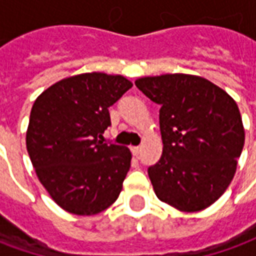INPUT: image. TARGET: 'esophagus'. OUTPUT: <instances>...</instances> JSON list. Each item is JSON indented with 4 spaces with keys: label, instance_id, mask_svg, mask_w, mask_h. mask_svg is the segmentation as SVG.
Listing matches in <instances>:
<instances>
[{
    "label": "esophagus",
    "instance_id": "34e87169",
    "mask_svg": "<svg viewBox=\"0 0 256 256\" xmlns=\"http://www.w3.org/2000/svg\"><path fill=\"white\" fill-rule=\"evenodd\" d=\"M132 152H133L134 156H138L141 154V146H133L132 148Z\"/></svg>",
    "mask_w": 256,
    "mask_h": 256
}]
</instances>
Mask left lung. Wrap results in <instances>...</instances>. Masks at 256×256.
<instances>
[{
  "label": "left lung",
  "instance_id": "obj_1",
  "mask_svg": "<svg viewBox=\"0 0 256 256\" xmlns=\"http://www.w3.org/2000/svg\"><path fill=\"white\" fill-rule=\"evenodd\" d=\"M136 86L160 106L163 154L148 167L156 196L181 211L207 208L229 186L244 146L236 101L188 74L140 78Z\"/></svg>",
  "mask_w": 256,
  "mask_h": 256
}]
</instances>
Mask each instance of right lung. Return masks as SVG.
<instances>
[{
    "label": "right lung",
    "mask_w": 256,
    "mask_h": 256,
    "mask_svg": "<svg viewBox=\"0 0 256 256\" xmlns=\"http://www.w3.org/2000/svg\"><path fill=\"white\" fill-rule=\"evenodd\" d=\"M132 86L120 75L80 74L52 84L31 108V163L50 198L71 214H98L122 190L132 154L100 138L111 126L108 108Z\"/></svg>",
    "instance_id": "right-lung-1"
}]
</instances>
